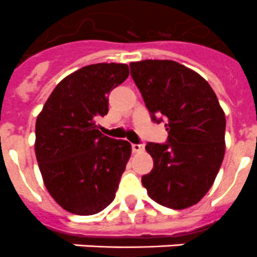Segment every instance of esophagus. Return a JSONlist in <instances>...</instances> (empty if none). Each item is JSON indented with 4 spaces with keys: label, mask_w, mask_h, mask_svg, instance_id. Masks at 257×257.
Here are the masks:
<instances>
[{
    "label": "esophagus",
    "mask_w": 257,
    "mask_h": 257,
    "mask_svg": "<svg viewBox=\"0 0 257 257\" xmlns=\"http://www.w3.org/2000/svg\"><path fill=\"white\" fill-rule=\"evenodd\" d=\"M133 152H142L144 151V145L143 144H133Z\"/></svg>",
    "instance_id": "1"
}]
</instances>
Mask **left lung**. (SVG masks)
Returning <instances> with one entry per match:
<instances>
[{
	"instance_id": "obj_1",
	"label": "left lung",
	"mask_w": 257,
	"mask_h": 257,
	"mask_svg": "<svg viewBox=\"0 0 257 257\" xmlns=\"http://www.w3.org/2000/svg\"><path fill=\"white\" fill-rule=\"evenodd\" d=\"M131 77L157 123L163 144L148 143L153 170L142 178L148 196L165 207L196 205L212 187L225 153V114L205 78L174 60L130 63Z\"/></svg>"
}]
</instances>
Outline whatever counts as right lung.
<instances>
[{
	"label": "right lung",
	"instance_id": "right-lung-1",
	"mask_svg": "<svg viewBox=\"0 0 257 257\" xmlns=\"http://www.w3.org/2000/svg\"><path fill=\"white\" fill-rule=\"evenodd\" d=\"M128 77L121 63L86 65L65 77L36 122L35 151L44 183L64 210L94 215L113 202L131 144L103 135L96 119L108 95Z\"/></svg>",
	"mask_w": 257,
	"mask_h": 257
}]
</instances>
